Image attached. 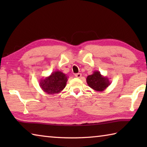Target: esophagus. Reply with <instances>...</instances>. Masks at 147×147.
Listing matches in <instances>:
<instances>
[{"mask_svg":"<svg viewBox=\"0 0 147 147\" xmlns=\"http://www.w3.org/2000/svg\"><path fill=\"white\" fill-rule=\"evenodd\" d=\"M75 76L76 77V78H81L82 74H81V73H77V74H75Z\"/></svg>","mask_w":147,"mask_h":147,"instance_id":"obj_1","label":"esophagus"}]
</instances>
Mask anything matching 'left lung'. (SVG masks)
Here are the masks:
<instances>
[{
  "label": "left lung",
  "mask_w": 147,
  "mask_h": 147,
  "mask_svg": "<svg viewBox=\"0 0 147 147\" xmlns=\"http://www.w3.org/2000/svg\"><path fill=\"white\" fill-rule=\"evenodd\" d=\"M86 82L88 85L96 91H103L110 85L108 77L102 75L98 71H94L87 77Z\"/></svg>",
  "instance_id": "left-lung-1"
}]
</instances>
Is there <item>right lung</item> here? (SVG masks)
<instances>
[{"mask_svg": "<svg viewBox=\"0 0 147 147\" xmlns=\"http://www.w3.org/2000/svg\"><path fill=\"white\" fill-rule=\"evenodd\" d=\"M69 77L61 71L53 72L49 76L41 79L39 86L45 93L49 94L59 93L65 88Z\"/></svg>", "mask_w": 147, "mask_h": 147, "instance_id": "1", "label": "right lung"}]
</instances>
